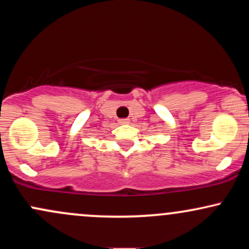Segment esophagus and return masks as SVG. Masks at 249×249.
I'll return each instance as SVG.
<instances>
[{"label": "esophagus", "mask_w": 249, "mask_h": 249, "mask_svg": "<svg viewBox=\"0 0 249 249\" xmlns=\"http://www.w3.org/2000/svg\"><path fill=\"white\" fill-rule=\"evenodd\" d=\"M118 122L121 123V124H128V123H130V119H128V118H126V119H119Z\"/></svg>", "instance_id": "obj_1"}]
</instances>
